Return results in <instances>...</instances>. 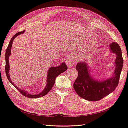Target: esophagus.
Instances as JSON below:
<instances>
[{"label":"esophagus","mask_w":128,"mask_h":128,"mask_svg":"<svg viewBox=\"0 0 128 128\" xmlns=\"http://www.w3.org/2000/svg\"><path fill=\"white\" fill-rule=\"evenodd\" d=\"M74 63H76V60H75L73 58H72L71 57H69L68 58L67 62H66V65L69 68L73 66Z\"/></svg>","instance_id":"34e87169"}]
</instances>
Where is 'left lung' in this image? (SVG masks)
Segmentation results:
<instances>
[{
	"mask_svg": "<svg viewBox=\"0 0 128 128\" xmlns=\"http://www.w3.org/2000/svg\"><path fill=\"white\" fill-rule=\"evenodd\" d=\"M108 47L110 52L116 55L114 63L116 68L111 77L102 80L95 78L90 74L86 60L79 62L76 66L78 76L73 84L74 89L80 97L87 100H99L113 92L118 84L123 66L122 50L119 44L115 42Z\"/></svg>",
	"mask_w": 128,
	"mask_h": 128,
	"instance_id": "1",
	"label": "left lung"
}]
</instances>
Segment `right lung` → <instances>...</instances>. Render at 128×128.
<instances>
[{
  "mask_svg": "<svg viewBox=\"0 0 128 128\" xmlns=\"http://www.w3.org/2000/svg\"><path fill=\"white\" fill-rule=\"evenodd\" d=\"M25 32V30L22 32H17L14 36L10 40L9 42V43L8 48H6V68H5V70H6V76H7V78L8 79L9 81L13 85V86L16 87V88L18 90V91L20 92L24 96H26L27 98H40L42 96H44L48 93L49 92L50 90L52 88L54 84L55 83V82H56V77L59 76V74H60L62 72H64L67 70V66L66 65L65 62H62L60 65L58 66H51L50 67L48 70L47 72V76H46V87L43 89L42 92H40L39 94H30L29 92L25 90L24 89H22L19 88L18 86H16V85L13 83V82L10 79V76L9 74V70H10V66H9V56H10L11 54V49L12 44V42L19 35H20L22 34H23Z\"/></svg>",
  "mask_w": 128,
  "mask_h": 128,
  "instance_id": "obj_1",
  "label": "right lung"
}]
</instances>
